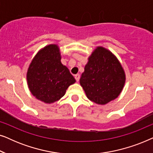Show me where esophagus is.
<instances>
[{"mask_svg":"<svg viewBox=\"0 0 153 153\" xmlns=\"http://www.w3.org/2000/svg\"><path fill=\"white\" fill-rule=\"evenodd\" d=\"M74 78L75 79H76V81H79V79H80V75H79V74H76L74 75Z\"/></svg>","mask_w":153,"mask_h":153,"instance_id":"34e87169","label":"esophagus"}]
</instances>
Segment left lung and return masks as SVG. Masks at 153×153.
Returning a JSON list of instances; mask_svg holds the SVG:
<instances>
[{"label": "left lung", "instance_id": "left-lung-1", "mask_svg": "<svg viewBox=\"0 0 153 153\" xmlns=\"http://www.w3.org/2000/svg\"><path fill=\"white\" fill-rule=\"evenodd\" d=\"M125 81L124 70L116 56L100 47L89 57L80 84L90 100L105 104L118 97Z\"/></svg>", "mask_w": 153, "mask_h": 153}]
</instances>
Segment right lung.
Returning a JSON list of instances; mask_svg holds the SVG:
<instances>
[{
    "label": "right lung",
    "mask_w": 153,
    "mask_h": 153,
    "mask_svg": "<svg viewBox=\"0 0 153 153\" xmlns=\"http://www.w3.org/2000/svg\"><path fill=\"white\" fill-rule=\"evenodd\" d=\"M58 46L51 45L35 56L27 72V81L31 93L37 99L51 104L65 93L75 79L67 67L60 62Z\"/></svg>",
    "instance_id": "right-lung-1"
}]
</instances>
